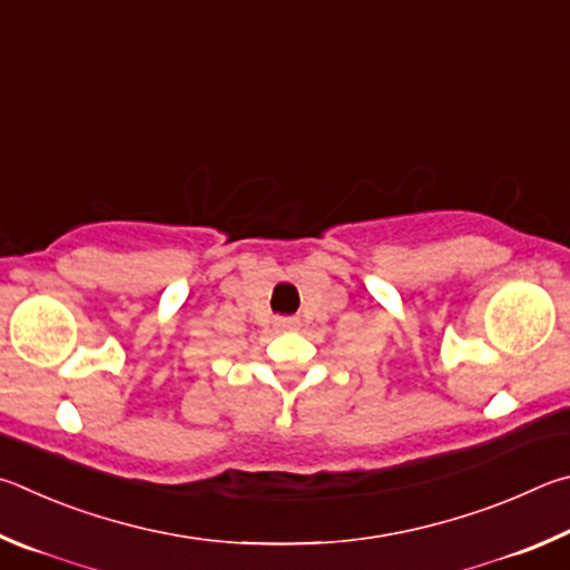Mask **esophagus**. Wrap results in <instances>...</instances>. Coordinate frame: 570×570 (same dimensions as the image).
Instances as JSON below:
<instances>
[{
	"mask_svg": "<svg viewBox=\"0 0 570 570\" xmlns=\"http://www.w3.org/2000/svg\"><path fill=\"white\" fill-rule=\"evenodd\" d=\"M275 325L283 327V331H291V327L295 325V321H293V317H277Z\"/></svg>",
	"mask_w": 570,
	"mask_h": 570,
	"instance_id": "34e87169",
	"label": "esophagus"
}]
</instances>
